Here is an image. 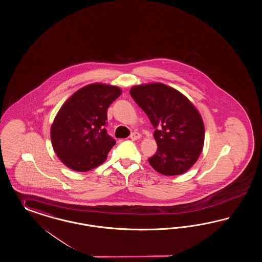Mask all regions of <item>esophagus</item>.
Returning a JSON list of instances; mask_svg holds the SVG:
<instances>
[{"label": "esophagus", "mask_w": 262, "mask_h": 262, "mask_svg": "<svg viewBox=\"0 0 262 262\" xmlns=\"http://www.w3.org/2000/svg\"><path fill=\"white\" fill-rule=\"evenodd\" d=\"M141 137V135L139 134V133H133L130 136H129V138L132 139V140H137V139H139Z\"/></svg>", "instance_id": "esophagus-1"}]
</instances>
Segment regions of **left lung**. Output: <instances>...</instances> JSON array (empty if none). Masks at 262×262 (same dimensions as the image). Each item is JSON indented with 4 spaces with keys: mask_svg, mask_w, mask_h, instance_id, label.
<instances>
[{
    "mask_svg": "<svg viewBox=\"0 0 262 262\" xmlns=\"http://www.w3.org/2000/svg\"><path fill=\"white\" fill-rule=\"evenodd\" d=\"M129 94L155 127L158 150L148 160L151 166L167 176L188 171L204 144L199 111L180 92L163 83L135 86Z\"/></svg>",
    "mask_w": 262,
    "mask_h": 262,
    "instance_id": "1",
    "label": "left lung"
}]
</instances>
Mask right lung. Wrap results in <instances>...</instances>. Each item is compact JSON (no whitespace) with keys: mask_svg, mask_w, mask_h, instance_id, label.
Listing matches in <instances>:
<instances>
[{"mask_svg":"<svg viewBox=\"0 0 262 262\" xmlns=\"http://www.w3.org/2000/svg\"><path fill=\"white\" fill-rule=\"evenodd\" d=\"M122 91L99 83L85 86L68 99L51 126L55 153L75 171L91 170L103 163L116 141L109 136L107 109Z\"/></svg>","mask_w":262,"mask_h":262,"instance_id":"obj_1","label":"right lung"}]
</instances>
